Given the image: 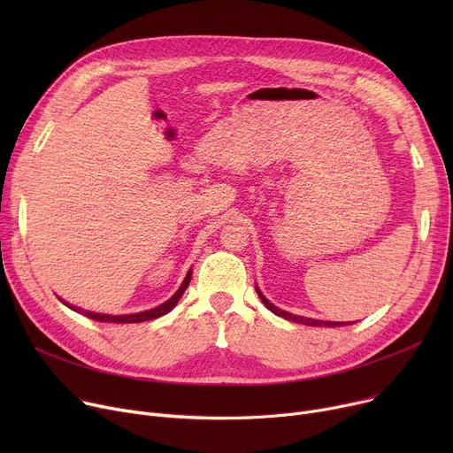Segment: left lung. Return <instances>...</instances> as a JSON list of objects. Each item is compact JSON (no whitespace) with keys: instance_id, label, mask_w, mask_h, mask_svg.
Wrapping results in <instances>:
<instances>
[{"instance_id":"left-lung-1","label":"left lung","mask_w":453,"mask_h":453,"mask_svg":"<svg viewBox=\"0 0 453 453\" xmlns=\"http://www.w3.org/2000/svg\"><path fill=\"white\" fill-rule=\"evenodd\" d=\"M255 290H257L260 301L265 303V306L268 308L270 312H273L275 316H280V318H284V319H288V321L301 323V325H308V326H345V325H350V323H347V321H321V319H312V318H303V316L290 314V312H287V311H280V308L275 306L273 303H270V301L263 296V292L258 290V287H255ZM352 323H354V321H352Z\"/></svg>"}]
</instances>
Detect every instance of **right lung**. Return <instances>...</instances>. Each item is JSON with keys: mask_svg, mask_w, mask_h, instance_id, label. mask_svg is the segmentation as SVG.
Returning <instances> with one entry per match:
<instances>
[{"mask_svg": "<svg viewBox=\"0 0 453 453\" xmlns=\"http://www.w3.org/2000/svg\"><path fill=\"white\" fill-rule=\"evenodd\" d=\"M190 277H193V270H188V272H187V275H185L183 282L180 284V288L176 290V294H174L171 299H166L165 303H161V304H159V306H156V308H150V311L137 312V314L110 316V314L89 312V311H84V308H81V306L69 304L67 301H64V299H60V297H58V299H60L67 308H71V311H75V312H79V314H82V316H86V318H89V319H95V321H101V323H141V321H150V319H156V318H161V316H165V314H169V312L173 311V308L178 304V301L181 299L183 292L187 290L188 282H190Z\"/></svg>", "mask_w": 453, "mask_h": 453, "instance_id": "add662e5", "label": "right lung"}]
</instances>
